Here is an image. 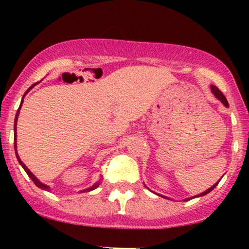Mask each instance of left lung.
<instances>
[{
	"mask_svg": "<svg viewBox=\"0 0 249 249\" xmlns=\"http://www.w3.org/2000/svg\"><path fill=\"white\" fill-rule=\"evenodd\" d=\"M211 89H212V92L214 93V96H215V97H216V98H218V99H219V101H220V102H221V103H222V104H224L226 107H228V102H227V99H226V97L224 96V93H222V92H221V91H220L218 88H216V87H214V85H211ZM219 181H220V180H219ZM219 181H218V182H216V184H214L212 187H210V188H208V190H206V191H205V192L200 193V194H198V196H192V198H188V199H186V200H185V201H187V200H191V199H193V198H198V196H206V194H207V193H210V192H211V191H212V190H213V188H214V187H215V186H216V185H218V184H219Z\"/></svg>",
	"mask_w": 249,
	"mask_h": 249,
	"instance_id": "left-lung-1",
	"label": "left lung"
}]
</instances>
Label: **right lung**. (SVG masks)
<instances>
[{"label": "right lung", "mask_w": 249, "mask_h": 249, "mask_svg": "<svg viewBox=\"0 0 249 249\" xmlns=\"http://www.w3.org/2000/svg\"><path fill=\"white\" fill-rule=\"evenodd\" d=\"M36 84H37V83H35V84H33V85H31V87H30L29 89H28L27 91H25L24 96L27 95V93L29 92V91L31 90V89H33L34 87H35ZM24 96H23V98H24ZM23 98H22V102H21V104H19V107H18V110H17V112H16V117H15V123H14V145H15V153H16V157H17V160H18L19 164H21V166L24 168V171H25V172H27L28 176H29V178H30L31 180H33V181H34V184H35L37 187L42 188V190H44V191H50V187L48 186V185H44V184H42V182L39 181V180L37 179L36 177L34 176V174L30 172V170H29V168H28L27 166H25V165L23 164V161H22V160H21V158H19V157H18V153H17V150H16V136H17V133H16V125H17V118H18V115H19V110H21L22 103H23ZM99 184H101V179H99V181H97L96 184H93L92 186H91V187H89V188H85V190L81 191V192H90V191H92V190H96V188L99 186Z\"/></svg>", "instance_id": "obj_1"}]
</instances>
